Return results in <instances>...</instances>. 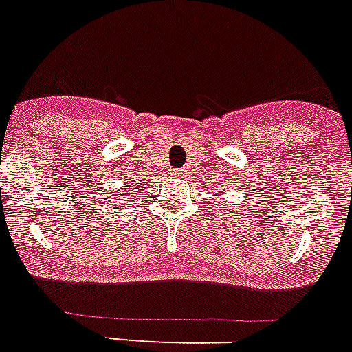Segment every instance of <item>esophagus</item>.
Listing matches in <instances>:
<instances>
[{
  "label": "esophagus",
  "mask_w": 352,
  "mask_h": 352,
  "mask_svg": "<svg viewBox=\"0 0 352 352\" xmlns=\"http://www.w3.org/2000/svg\"><path fill=\"white\" fill-rule=\"evenodd\" d=\"M175 177L177 179H186V177H188V171H186L184 168H181V170L175 171Z\"/></svg>",
  "instance_id": "34e87169"
}]
</instances>
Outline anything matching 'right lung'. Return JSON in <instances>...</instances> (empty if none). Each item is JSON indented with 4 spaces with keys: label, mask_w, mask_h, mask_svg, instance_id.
<instances>
[{
    "label": "right lung",
    "mask_w": 352,
    "mask_h": 352,
    "mask_svg": "<svg viewBox=\"0 0 352 352\" xmlns=\"http://www.w3.org/2000/svg\"><path fill=\"white\" fill-rule=\"evenodd\" d=\"M138 190H140V182L138 181H135V186L125 182L120 191H116V193H111V197H107V202H111V206H114V208H123V206H125V202H129L132 197H135ZM126 206H129V204H126Z\"/></svg>",
    "instance_id": "obj_1"
}]
</instances>
